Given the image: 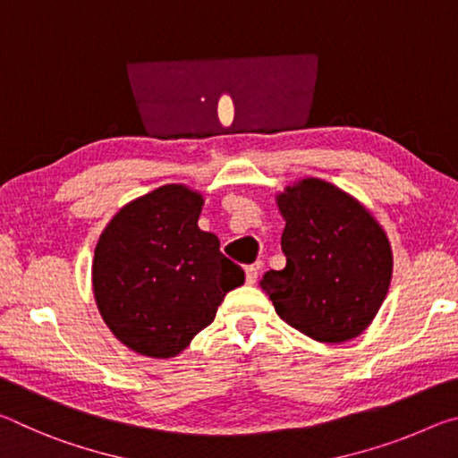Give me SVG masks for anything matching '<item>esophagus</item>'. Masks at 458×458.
<instances>
[{"label": "esophagus", "instance_id": "1", "mask_svg": "<svg viewBox=\"0 0 458 458\" xmlns=\"http://www.w3.org/2000/svg\"><path fill=\"white\" fill-rule=\"evenodd\" d=\"M244 275H246V283L254 284V283H257V278H259V268L257 267H246Z\"/></svg>", "mask_w": 458, "mask_h": 458}]
</instances>
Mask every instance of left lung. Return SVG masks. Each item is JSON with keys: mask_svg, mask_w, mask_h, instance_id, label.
<instances>
[{"mask_svg": "<svg viewBox=\"0 0 458 458\" xmlns=\"http://www.w3.org/2000/svg\"><path fill=\"white\" fill-rule=\"evenodd\" d=\"M276 204L286 267L265 273L260 286L278 317L323 344L360 335L390 286L386 232L358 199L315 177L286 188Z\"/></svg>", "mask_w": 458, "mask_h": 458, "instance_id": "1", "label": "left lung"}]
</instances>
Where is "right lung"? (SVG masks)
Instances as JSON below:
<instances>
[{
  "label": "right lung",
  "mask_w": 458,
  "mask_h": 458,
  "mask_svg": "<svg viewBox=\"0 0 458 458\" xmlns=\"http://www.w3.org/2000/svg\"><path fill=\"white\" fill-rule=\"evenodd\" d=\"M204 198L169 183L108 222L95 248L92 289L121 344L147 358H174L214 321L244 270L198 228Z\"/></svg>",
  "instance_id": "add662e5"
}]
</instances>
